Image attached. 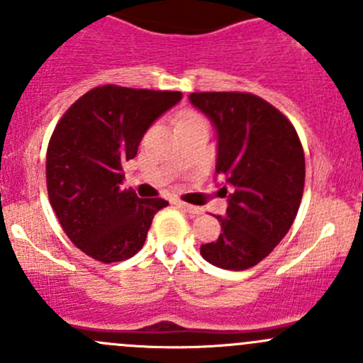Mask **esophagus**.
<instances>
[{
	"label": "esophagus",
	"instance_id": "34e87169",
	"mask_svg": "<svg viewBox=\"0 0 363 363\" xmlns=\"http://www.w3.org/2000/svg\"><path fill=\"white\" fill-rule=\"evenodd\" d=\"M177 207H181L182 211L189 212V214H202L203 208L202 207H196V205H191V203H186V202H177Z\"/></svg>",
	"mask_w": 363,
	"mask_h": 363
}]
</instances>
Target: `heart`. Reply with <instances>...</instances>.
I'll use <instances>...</instances> for the list:
<instances>
[{"instance_id":"b5f03b06","label":"heart","mask_w":363,"mask_h":363,"mask_svg":"<svg viewBox=\"0 0 363 363\" xmlns=\"http://www.w3.org/2000/svg\"><path fill=\"white\" fill-rule=\"evenodd\" d=\"M196 121H203V119H202V117L199 116V113H195V112H188V113H184V117H182L181 121H179V126H182V124L196 123Z\"/></svg>"}]
</instances>
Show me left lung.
Listing matches in <instances>:
<instances>
[{
  "mask_svg": "<svg viewBox=\"0 0 363 363\" xmlns=\"http://www.w3.org/2000/svg\"><path fill=\"white\" fill-rule=\"evenodd\" d=\"M189 100L218 131L216 174L225 177L223 233L200 255L226 270L262 262L294 225L306 182V158L294 124L251 93H191Z\"/></svg>",
  "mask_w": 363,
  "mask_h": 363,
  "instance_id": "8db88e82",
  "label": "left lung"
}]
</instances>
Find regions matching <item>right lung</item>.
I'll list each match as a JSON object with an SVG mask.
<instances>
[{
    "mask_svg": "<svg viewBox=\"0 0 363 363\" xmlns=\"http://www.w3.org/2000/svg\"><path fill=\"white\" fill-rule=\"evenodd\" d=\"M182 98L179 91L107 84L79 98L54 128L47 147V191L68 239L101 263L142 250L163 199L123 189V164L137 156L152 123Z\"/></svg>",
    "mask_w": 363,
    "mask_h": 363,
    "instance_id": "1",
    "label": "right lung"
}]
</instances>
